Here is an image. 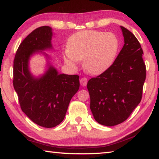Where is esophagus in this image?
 <instances>
[{
  "label": "esophagus",
  "mask_w": 159,
  "mask_h": 159,
  "mask_svg": "<svg viewBox=\"0 0 159 159\" xmlns=\"http://www.w3.org/2000/svg\"><path fill=\"white\" fill-rule=\"evenodd\" d=\"M87 83H88V79H86V78H81V79H80V85H81L82 86H83V87H85V86H86V85H87Z\"/></svg>",
  "instance_id": "34e87169"
}]
</instances>
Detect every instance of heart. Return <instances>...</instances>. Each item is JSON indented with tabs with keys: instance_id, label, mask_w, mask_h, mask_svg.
<instances>
[{
	"instance_id": "1",
	"label": "heart",
	"mask_w": 159,
	"mask_h": 159,
	"mask_svg": "<svg viewBox=\"0 0 159 159\" xmlns=\"http://www.w3.org/2000/svg\"><path fill=\"white\" fill-rule=\"evenodd\" d=\"M119 43L112 33L98 31H82L71 37L63 57L73 69L83 60V67L91 75L101 74L111 65L117 55Z\"/></svg>"
}]
</instances>
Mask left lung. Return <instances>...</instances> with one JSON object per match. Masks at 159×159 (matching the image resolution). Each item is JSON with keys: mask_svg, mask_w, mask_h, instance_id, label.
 I'll return each mask as SVG.
<instances>
[{"mask_svg": "<svg viewBox=\"0 0 159 159\" xmlns=\"http://www.w3.org/2000/svg\"><path fill=\"white\" fill-rule=\"evenodd\" d=\"M120 29L124 45L114 62L87 84L94 118L106 126L120 124L130 116L141 101L146 79L140 43L132 32Z\"/></svg>", "mask_w": 159, "mask_h": 159, "instance_id": "left-lung-1", "label": "left lung"}]
</instances>
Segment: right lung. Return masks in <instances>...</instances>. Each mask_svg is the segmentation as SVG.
I'll return each mask as SVG.
<instances>
[{
  "label": "right lung",
  "instance_id": "right-lung-1",
  "mask_svg": "<svg viewBox=\"0 0 159 159\" xmlns=\"http://www.w3.org/2000/svg\"><path fill=\"white\" fill-rule=\"evenodd\" d=\"M52 31L50 26L37 28L21 43L13 64V85L22 111L34 123L53 128L64 120L69 102L79 89L78 75L59 74L50 61L48 69L39 77L29 70L31 56L52 49Z\"/></svg>",
  "mask_w": 159,
  "mask_h": 159
}]
</instances>
